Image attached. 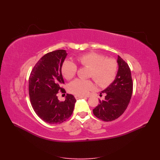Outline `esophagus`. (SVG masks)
I'll use <instances>...</instances> for the list:
<instances>
[{
  "label": "esophagus",
  "instance_id": "obj_1",
  "mask_svg": "<svg viewBox=\"0 0 160 160\" xmlns=\"http://www.w3.org/2000/svg\"><path fill=\"white\" fill-rule=\"evenodd\" d=\"M75 98L76 99H82V98H85L86 97L85 96H82V95H75Z\"/></svg>",
  "mask_w": 160,
  "mask_h": 160
}]
</instances>
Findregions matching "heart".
<instances>
[{"mask_svg":"<svg viewBox=\"0 0 160 160\" xmlns=\"http://www.w3.org/2000/svg\"><path fill=\"white\" fill-rule=\"evenodd\" d=\"M79 63L91 68L89 76L99 86L107 87L115 80L118 70V62L114 59H107L105 55L97 52H88L77 58ZM62 74L67 79H71L77 72V66L74 62L65 61L61 67ZM94 85L91 80L77 79L69 83L68 88L71 93L77 95H87L93 89Z\"/></svg>","mask_w":160,"mask_h":160,"instance_id":"b5f03b06","label":"heart"}]
</instances>
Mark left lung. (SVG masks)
Masks as SVG:
<instances>
[{
	"mask_svg": "<svg viewBox=\"0 0 160 160\" xmlns=\"http://www.w3.org/2000/svg\"><path fill=\"white\" fill-rule=\"evenodd\" d=\"M118 71L113 83L100 93L105 94V99L93 109L95 116L104 122H111L122 115L127 109L133 92L132 73L128 63L119 56Z\"/></svg>",
	"mask_w": 160,
	"mask_h": 160,
	"instance_id": "obj_1",
	"label": "left lung"
}]
</instances>
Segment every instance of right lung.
Wrapping results in <instances>:
<instances>
[{
	"label": "right lung",
	"mask_w": 160,
	"mask_h": 160,
	"mask_svg": "<svg viewBox=\"0 0 160 160\" xmlns=\"http://www.w3.org/2000/svg\"><path fill=\"white\" fill-rule=\"evenodd\" d=\"M67 55L62 49L47 53L33 67L28 80L32 107L38 117L50 124H59L69 119L76 102L71 94H67L64 101L57 95L60 91H65L61 87L64 83L61 67Z\"/></svg>",
	"instance_id": "add662e5"
}]
</instances>
